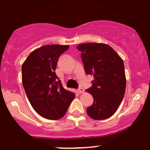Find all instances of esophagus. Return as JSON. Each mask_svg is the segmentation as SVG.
Wrapping results in <instances>:
<instances>
[{
  "instance_id": "esophagus-1",
  "label": "esophagus",
  "mask_w": 150,
  "mask_h": 150,
  "mask_svg": "<svg viewBox=\"0 0 150 150\" xmlns=\"http://www.w3.org/2000/svg\"><path fill=\"white\" fill-rule=\"evenodd\" d=\"M77 93L81 94L84 92V90H83V88H79L77 90Z\"/></svg>"
}]
</instances>
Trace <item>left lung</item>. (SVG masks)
Here are the masks:
<instances>
[{
  "mask_svg": "<svg viewBox=\"0 0 150 150\" xmlns=\"http://www.w3.org/2000/svg\"><path fill=\"white\" fill-rule=\"evenodd\" d=\"M87 75H93V86L86 91L91 94L93 103L88 107V115L95 120L112 116L122 101L126 87L123 59L111 47L103 43L77 45Z\"/></svg>",
  "mask_w": 150,
  "mask_h": 150,
  "instance_id": "obj_1",
  "label": "left lung"
}]
</instances>
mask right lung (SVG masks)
<instances>
[{
    "label": "right lung",
    "mask_w": 150,
    "mask_h": 150,
    "mask_svg": "<svg viewBox=\"0 0 150 150\" xmlns=\"http://www.w3.org/2000/svg\"><path fill=\"white\" fill-rule=\"evenodd\" d=\"M69 45H45L30 53L22 66V82L31 106L44 118L64 117L75 95L64 88L55 74L57 61Z\"/></svg>",
    "instance_id": "right-lung-1"
}]
</instances>
